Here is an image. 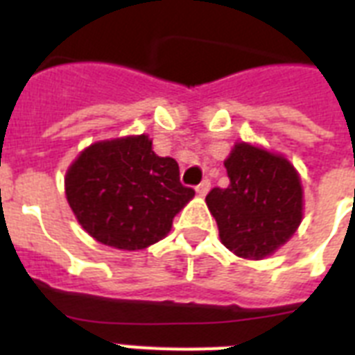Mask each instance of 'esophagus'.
Returning <instances> with one entry per match:
<instances>
[{
    "label": "esophagus",
    "instance_id": "obj_1",
    "mask_svg": "<svg viewBox=\"0 0 355 355\" xmlns=\"http://www.w3.org/2000/svg\"><path fill=\"white\" fill-rule=\"evenodd\" d=\"M197 193L200 195V197H205L206 193H208V191H210V180H208V178H206V180H202V182L199 184V186H197Z\"/></svg>",
    "mask_w": 355,
    "mask_h": 355
}]
</instances>
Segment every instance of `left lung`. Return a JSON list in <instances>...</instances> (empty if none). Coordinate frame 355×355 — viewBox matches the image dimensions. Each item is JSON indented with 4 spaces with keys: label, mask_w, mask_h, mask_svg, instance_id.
<instances>
[{
    "label": "left lung",
    "mask_w": 355,
    "mask_h": 355,
    "mask_svg": "<svg viewBox=\"0 0 355 355\" xmlns=\"http://www.w3.org/2000/svg\"><path fill=\"white\" fill-rule=\"evenodd\" d=\"M225 167L230 184L206 195L221 243L239 258H267L302 221L297 169L284 156L250 144L234 145Z\"/></svg>",
    "instance_id": "8db88e82"
}]
</instances>
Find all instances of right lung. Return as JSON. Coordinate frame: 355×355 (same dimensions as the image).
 Here are the masks:
<instances>
[{"label": "right lung", "mask_w": 355, "mask_h": 355, "mask_svg": "<svg viewBox=\"0 0 355 355\" xmlns=\"http://www.w3.org/2000/svg\"><path fill=\"white\" fill-rule=\"evenodd\" d=\"M66 199L94 239L139 250L171 230L173 217L193 199L178 164L156 156L145 134L90 145L66 173Z\"/></svg>", "instance_id": "1"}]
</instances>
